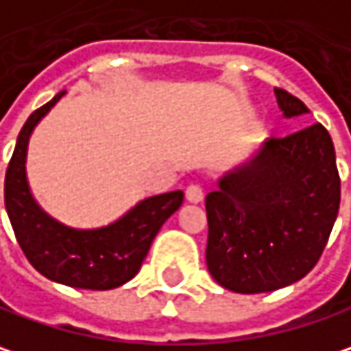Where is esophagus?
Listing matches in <instances>:
<instances>
[{
	"label": "esophagus",
	"instance_id": "esophagus-1",
	"mask_svg": "<svg viewBox=\"0 0 351 351\" xmlns=\"http://www.w3.org/2000/svg\"><path fill=\"white\" fill-rule=\"evenodd\" d=\"M186 199L191 202V204H199L204 199V189H202V186L189 184L188 188H186Z\"/></svg>",
	"mask_w": 351,
	"mask_h": 351
}]
</instances>
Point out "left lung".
<instances>
[{"label":"left lung","mask_w":351,"mask_h":351,"mask_svg":"<svg viewBox=\"0 0 351 351\" xmlns=\"http://www.w3.org/2000/svg\"><path fill=\"white\" fill-rule=\"evenodd\" d=\"M276 97L286 117L308 112L286 89L276 88ZM338 210L339 173L328 130L312 123L269 138L206 197L208 269L238 293L289 286L322 258Z\"/></svg>","instance_id":"left-lung-1"}]
</instances>
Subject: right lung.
Instances as JSON below:
<instances>
[{
    "instance_id": "1",
    "label": "right lung",
    "mask_w": 351,
    "mask_h": 351,
    "mask_svg": "<svg viewBox=\"0 0 351 351\" xmlns=\"http://www.w3.org/2000/svg\"><path fill=\"white\" fill-rule=\"evenodd\" d=\"M41 106L23 123L5 171V210L27 262L51 282L80 289H113L130 282L141 267L163 221L176 212L184 193L147 197L115 223L101 230H71L39 210L25 182L27 141L39 119L60 99Z\"/></svg>"
}]
</instances>
